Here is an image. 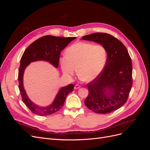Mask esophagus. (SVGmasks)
Segmentation results:
<instances>
[{
    "mask_svg": "<svg viewBox=\"0 0 150 150\" xmlns=\"http://www.w3.org/2000/svg\"><path fill=\"white\" fill-rule=\"evenodd\" d=\"M80 88H81V86H79V85H78V84H76V85L74 86V89H79Z\"/></svg>",
    "mask_w": 150,
    "mask_h": 150,
    "instance_id": "esophagus-1",
    "label": "esophagus"
}]
</instances>
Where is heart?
I'll list each match as a JSON object with an SVG mask.
<instances>
[{"label":"heart","mask_w":150,"mask_h":150,"mask_svg":"<svg viewBox=\"0 0 150 150\" xmlns=\"http://www.w3.org/2000/svg\"><path fill=\"white\" fill-rule=\"evenodd\" d=\"M66 57L60 59V66L66 76H74L78 68V76L86 82L96 79L106 64L107 51L100 44L78 42L68 47Z\"/></svg>","instance_id":"1"}]
</instances>
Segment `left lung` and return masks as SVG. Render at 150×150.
I'll list each match as a JSON object with an SVG mask.
<instances>
[{"mask_svg":"<svg viewBox=\"0 0 150 150\" xmlns=\"http://www.w3.org/2000/svg\"><path fill=\"white\" fill-rule=\"evenodd\" d=\"M83 40L101 44L106 48L107 60L103 71L88 84L84 101L90 110L108 114L124 105L133 84L132 62L128 50L120 40L107 33L86 35Z\"/></svg>","mask_w":150,"mask_h":150,"instance_id":"left-lung-1","label":"left lung"}]
</instances>
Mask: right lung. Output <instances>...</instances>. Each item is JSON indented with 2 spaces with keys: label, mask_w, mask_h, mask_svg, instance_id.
I'll list each match as a JSON object with an SVG mask.
<instances>
[{
  "label": "right lung",
  "mask_w": 150,
  "mask_h": 150,
  "mask_svg": "<svg viewBox=\"0 0 150 150\" xmlns=\"http://www.w3.org/2000/svg\"><path fill=\"white\" fill-rule=\"evenodd\" d=\"M75 39V37L62 38L45 35L35 40L25 50L21 59L18 73L19 88L22 101L34 114L43 116H48L59 110L64 105L67 94L73 91L74 84H71L62 88L51 105L46 107L38 106L30 100L24 88L23 74L25 67L31 62L36 61H46L51 63L54 67H58L62 50Z\"/></svg>",
  "instance_id": "obj_1"
}]
</instances>
